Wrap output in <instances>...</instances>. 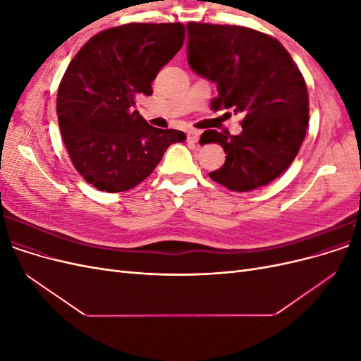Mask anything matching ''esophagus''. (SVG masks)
I'll use <instances>...</instances> for the list:
<instances>
[{
	"label": "esophagus",
	"instance_id": "34e87169",
	"mask_svg": "<svg viewBox=\"0 0 361 361\" xmlns=\"http://www.w3.org/2000/svg\"><path fill=\"white\" fill-rule=\"evenodd\" d=\"M187 138H188V141H191V143H197L199 138H200V130L190 129L188 134H187Z\"/></svg>",
	"mask_w": 361,
	"mask_h": 361
}]
</instances>
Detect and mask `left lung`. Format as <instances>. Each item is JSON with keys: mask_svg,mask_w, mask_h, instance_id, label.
<instances>
[{"mask_svg": "<svg viewBox=\"0 0 361 361\" xmlns=\"http://www.w3.org/2000/svg\"><path fill=\"white\" fill-rule=\"evenodd\" d=\"M188 63L216 82L212 110L243 113V133L204 130L200 141L221 145L226 162L209 178L247 192L277 179L297 157L309 126L304 76L281 43L238 25L190 23Z\"/></svg>", "mask_w": 361, "mask_h": 361, "instance_id": "1", "label": "left lung"}]
</instances>
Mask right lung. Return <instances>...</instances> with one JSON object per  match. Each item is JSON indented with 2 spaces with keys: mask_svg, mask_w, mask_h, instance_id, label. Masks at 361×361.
<instances>
[{
  "mask_svg": "<svg viewBox=\"0 0 361 361\" xmlns=\"http://www.w3.org/2000/svg\"><path fill=\"white\" fill-rule=\"evenodd\" d=\"M185 40V25L133 23L94 35L72 59L59 85L57 114L71 161L85 182L128 191L150 176L164 152L187 140L150 126L134 110Z\"/></svg>",
  "mask_w": 361,
  "mask_h": 361,
  "instance_id": "right-lung-1",
  "label": "right lung"
}]
</instances>
